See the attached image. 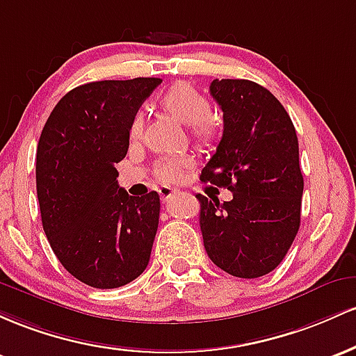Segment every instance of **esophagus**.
<instances>
[{"label": "esophagus", "instance_id": "34e87169", "mask_svg": "<svg viewBox=\"0 0 356 356\" xmlns=\"http://www.w3.org/2000/svg\"><path fill=\"white\" fill-rule=\"evenodd\" d=\"M177 193H178V191L175 188H171V186H161V188H159V195H161L163 200H170L171 197H175Z\"/></svg>", "mask_w": 356, "mask_h": 356}]
</instances>
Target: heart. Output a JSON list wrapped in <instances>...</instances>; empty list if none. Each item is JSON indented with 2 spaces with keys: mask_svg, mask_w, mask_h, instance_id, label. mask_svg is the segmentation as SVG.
Masks as SVG:
<instances>
[{
  "mask_svg": "<svg viewBox=\"0 0 356 356\" xmlns=\"http://www.w3.org/2000/svg\"><path fill=\"white\" fill-rule=\"evenodd\" d=\"M159 107L181 124L190 126L191 136L200 146H210L220 134V122L211 115L209 99L202 92L186 82H177L159 99ZM143 129L141 114H136L131 121L129 133L133 138ZM156 173L159 179L168 183L178 181L183 175V161L168 158L158 163Z\"/></svg>",
  "mask_w": 356,
  "mask_h": 356,
  "instance_id": "1",
  "label": "heart"
}]
</instances>
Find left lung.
<instances>
[{
  "instance_id": "1",
  "label": "left lung",
  "mask_w": 356,
  "mask_h": 356,
  "mask_svg": "<svg viewBox=\"0 0 356 356\" xmlns=\"http://www.w3.org/2000/svg\"><path fill=\"white\" fill-rule=\"evenodd\" d=\"M210 94L223 113V134L200 179L234 198L197 195L203 245L230 275L261 277L281 264L301 223L296 129L282 104L252 81L215 79Z\"/></svg>"
}]
</instances>
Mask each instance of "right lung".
<instances>
[{"mask_svg": "<svg viewBox=\"0 0 356 356\" xmlns=\"http://www.w3.org/2000/svg\"><path fill=\"white\" fill-rule=\"evenodd\" d=\"M161 79L83 83L67 92L43 126L37 195L43 230L60 264L97 289L134 281L149 262L159 195L131 197L115 163L129 147V126Z\"/></svg>", "mask_w": 356, "mask_h": 356, "instance_id": "right-lung-1", "label": "right lung"}]
</instances>
